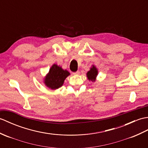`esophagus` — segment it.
Masks as SVG:
<instances>
[{
  "instance_id": "esophagus-1",
  "label": "esophagus",
  "mask_w": 148,
  "mask_h": 148,
  "mask_svg": "<svg viewBox=\"0 0 148 148\" xmlns=\"http://www.w3.org/2000/svg\"><path fill=\"white\" fill-rule=\"evenodd\" d=\"M80 73V72L79 71H77L76 72H74V73H73V75H79Z\"/></svg>"
}]
</instances>
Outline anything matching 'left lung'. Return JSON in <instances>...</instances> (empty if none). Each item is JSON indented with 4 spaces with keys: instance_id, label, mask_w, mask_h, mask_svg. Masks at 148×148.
Wrapping results in <instances>:
<instances>
[{
    "instance_id": "obj_1",
    "label": "left lung",
    "mask_w": 148,
    "mask_h": 148,
    "mask_svg": "<svg viewBox=\"0 0 148 148\" xmlns=\"http://www.w3.org/2000/svg\"><path fill=\"white\" fill-rule=\"evenodd\" d=\"M98 74V70L95 66L94 65H92L90 69V70L87 73V77L88 78V80H90L92 82H95L96 79V77Z\"/></svg>"
}]
</instances>
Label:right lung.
<instances>
[{
    "instance_id": "right-lung-1",
    "label": "right lung",
    "mask_w": 148,
    "mask_h": 148,
    "mask_svg": "<svg viewBox=\"0 0 148 148\" xmlns=\"http://www.w3.org/2000/svg\"><path fill=\"white\" fill-rule=\"evenodd\" d=\"M70 75L66 70H64L60 66L54 64L44 78V84L51 89H57L63 85L64 80Z\"/></svg>"
}]
</instances>
